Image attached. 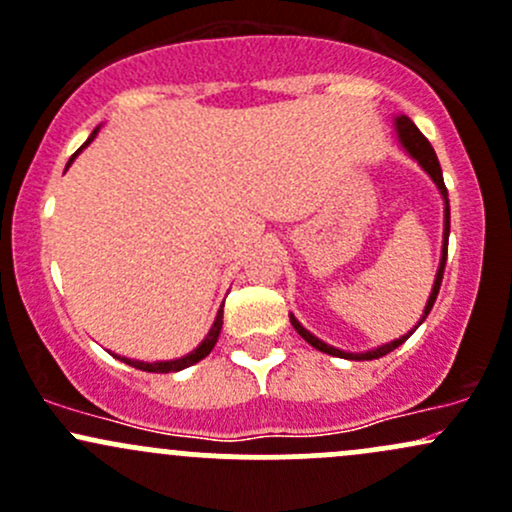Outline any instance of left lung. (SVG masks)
Listing matches in <instances>:
<instances>
[{
	"label": "left lung",
	"instance_id": "left-lung-1",
	"mask_svg": "<svg viewBox=\"0 0 512 512\" xmlns=\"http://www.w3.org/2000/svg\"><path fill=\"white\" fill-rule=\"evenodd\" d=\"M395 126H398L400 144H403V146H405V151H408L410 156L415 158V161L420 163V166L425 168L427 173H430V178L434 180V183H437L439 192H442V195H444V205H447V207H444V251H442V263H439L437 278H434V288H432V295H430V300H427L425 315H422V320L417 322V327H420V324L425 322V317L430 315V310H432L434 300H437L439 285H442V278H444V266H447V241H449V200H447V188H444L442 168H439L437 153H434V148H432L430 141H427L425 136H422V131L417 129V126L412 124L408 117H398V119H395ZM290 324H293V327L298 329V334H300V337L305 339L307 344H312V346H315V349L324 351V354H332V356H339V359H351V361H371V359H381V356H386V354H390V351H393V349H398V346L403 344L405 339H408L410 334L415 332V329H417V327L412 329V332L408 334V337H400V339H395V342H390V344H383V346H378V349H373V351H366V354H346V351H339V349H334V346L324 344V342H320V339H317V337H312V334L307 332V329L302 327V324H300L298 320H295L293 315H290Z\"/></svg>",
	"mask_w": 512,
	"mask_h": 512
}]
</instances>
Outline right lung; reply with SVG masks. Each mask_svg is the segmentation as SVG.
<instances>
[{
  "label": "right lung",
  "mask_w": 512,
  "mask_h": 512,
  "mask_svg": "<svg viewBox=\"0 0 512 512\" xmlns=\"http://www.w3.org/2000/svg\"><path fill=\"white\" fill-rule=\"evenodd\" d=\"M95 134H97V131H92V136H90V139H87V144H90V141L95 139ZM87 144H85V146H87ZM75 156H78V153H75ZM75 156H73V158H75ZM73 158H70V161H73ZM68 166H70V163H68ZM219 332H222V310L217 312V320H214L210 334H207V337H205V342L197 346L195 351H190L188 356H183V359H175V361H156V364H144V361H131V359H122V361H124V364L139 368V371H148V373H173V371H180V368H188V366H192V364H197V361L205 359V356L210 354V351L214 349V344H217ZM117 359H119V356H117Z\"/></svg>",
  "instance_id": "obj_1"
}]
</instances>
